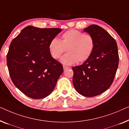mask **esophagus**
I'll use <instances>...</instances> for the list:
<instances>
[{
  "instance_id": "esophagus-1",
  "label": "esophagus",
  "mask_w": 129,
  "mask_h": 129,
  "mask_svg": "<svg viewBox=\"0 0 129 129\" xmlns=\"http://www.w3.org/2000/svg\"><path fill=\"white\" fill-rule=\"evenodd\" d=\"M70 68V67H67V66H65V65H63V68H64V70H66V69H67V68Z\"/></svg>"
}]
</instances>
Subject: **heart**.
<instances>
[{"instance_id": "1", "label": "heart", "mask_w": 129, "mask_h": 129, "mask_svg": "<svg viewBox=\"0 0 129 129\" xmlns=\"http://www.w3.org/2000/svg\"><path fill=\"white\" fill-rule=\"evenodd\" d=\"M95 48V41L89 34L77 30H70L61 36V40L54 38L48 45L49 51L54 59H58L67 51V54L61 58L63 64L72 65L81 63L89 58Z\"/></svg>"}]
</instances>
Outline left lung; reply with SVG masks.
Returning a JSON list of instances; mask_svg holds the SVG:
<instances>
[{"label":"left lung","instance_id":"8db88e82","mask_svg":"<svg viewBox=\"0 0 129 129\" xmlns=\"http://www.w3.org/2000/svg\"><path fill=\"white\" fill-rule=\"evenodd\" d=\"M83 31L93 37L95 48L88 60L72 67V82L79 94L93 97L106 91L113 83L118 68V49L115 40L101 27L92 24Z\"/></svg>","mask_w":129,"mask_h":129}]
</instances>
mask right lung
<instances>
[{"instance_id":"add662e5","label":"right lung","mask_w":129,"mask_h":129,"mask_svg":"<svg viewBox=\"0 0 129 129\" xmlns=\"http://www.w3.org/2000/svg\"><path fill=\"white\" fill-rule=\"evenodd\" d=\"M59 28L28 26L13 40L7 54V65L13 83L24 95L38 99L47 97L63 72L61 63L49 51L50 41Z\"/></svg>"}]
</instances>
